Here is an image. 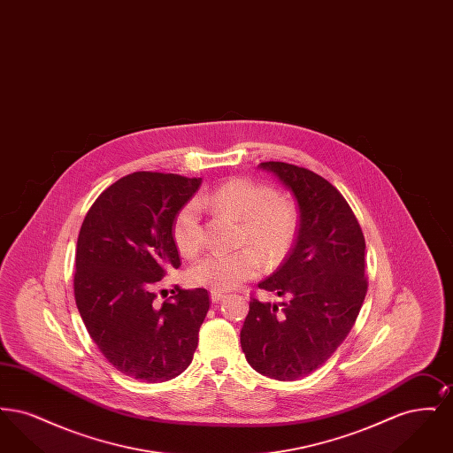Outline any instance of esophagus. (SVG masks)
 <instances>
[{
	"label": "esophagus",
	"instance_id": "34e87169",
	"mask_svg": "<svg viewBox=\"0 0 453 453\" xmlns=\"http://www.w3.org/2000/svg\"><path fill=\"white\" fill-rule=\"evenodd\" d=\"M226 296L222 294V292H217V290H211V301L212 303H217V302L222 301Z\"/></svg>",
	"mask_w": 453,
	"mask_h": 453
}]
</instances>
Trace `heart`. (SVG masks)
<instances>
[{"label":"heart","mask_w":453,"mask_h":453,"mask_svg":"<svg viewBox=\"0 0 453 453\" xmlns=\"http://www.w3.org/2000/svg\"><path fill=\"white\" fill-rule=\"evenodd\" d=\"M200 203L214 212L233 216L241 220L239 241L244 246L233 253H209L190 268V280L211 290L226 292L239 283L251 280L263 268V257L280 261L292 248L297 231L299 216L296 205L277 196V192L250 178H229L209 194L200 196ZM172 236L174 246L185 257H195L203 244V229L200 222V205L185 203L173 219Z\"/></svg>","instance_id":"heart-1"}]
</instances>
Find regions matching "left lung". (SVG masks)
Returning a JSON list of instances; mask_svg holds the SVG:
<instances>
[{"label":"left lung","instance_id":"obj_1","mask_svg":"<svg viewBox=\"0 0 453 453\" xmlns=\"http://www.w3.org/2000/svg\"><path fill=\"white\" fill-rule=\"evenodd\" d=\"M296 196L299 231L277 272L259 281L280 303L253 297L241 329L248 364L277 380L318 370L345 342L365 301V237L340 194L307 168L281 161L259 165Z\"/></svg>","mask_w":453,"mask_h":453}]
</instances>
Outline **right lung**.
<instances>
[{"label": "right lung", "instance_id": "add662e5", "mask_svg": "<svg viewBox=\"0 0 453 453\" xmlns=\"http://www.w3.org/2000/svg\"><path fill=\"white\" fill-rule=\"evenodd\" d=\"M200 183L174 173H130L100 194L81 224L76 305L104 357L132 379L165 382L194 360L209 292L176 285L159 303L154 287L181 265L173 219Z\"/></svg>", "mask_w": 453, "mask_h": 453}]
</instances>
